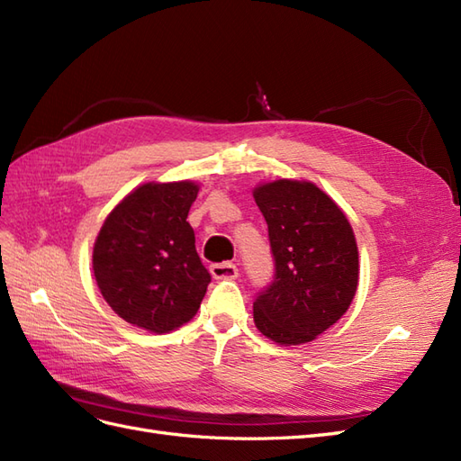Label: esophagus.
<instances>
[{"mask_svg": "<svg viewBox=\"0 0 461 461\" xmlns=\"http://www.w3.org/2000/svg\"><path fill=\"white\" fill-rule=\"evenodd\" d=\"M209 271H212V276L217 278V281H230V278L239 276V267L230 261L213 263L212 267H209Z\"/></svg>", "mask_w": 461, "mask_h": 461, "instance_id": "esophagus-1", "label": "esophagus"}]
</instances>
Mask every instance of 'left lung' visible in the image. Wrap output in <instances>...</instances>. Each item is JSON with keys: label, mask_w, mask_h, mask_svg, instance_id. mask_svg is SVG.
<instances>
[{"label": "left lung", "mask_w": 461, "mask_h": 461, "mask_svg": "<svg viewBox=\"0 0 461 461\" xmlns=\"http://www.w3.org/2000/svg\"><path fill=\"white\" fill-rule=\"evenodd\" d=\"M254 198L267 221L275 276L254 302V321L276 344L312 342L350 308L359 261L342 209L308 180L261 185Z\"/></svg>", "instance_id": "obj_1"}]
</instances>
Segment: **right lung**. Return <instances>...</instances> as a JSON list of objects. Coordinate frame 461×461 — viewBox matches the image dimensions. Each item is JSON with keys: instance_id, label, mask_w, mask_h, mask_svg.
<instances>
[{"instance_id": "1", "label": "right lung", "mask_w": 461, "mask_h": 461, "mask_svg": "<svg viewBox=\"0 0 461 461\" xmlns=\"http://www.w3.org/2000/svg\"><path fill=\"white\" fill-rule=\"evenodd\" d=\"M198 185L146 183L111 212L94 244L102 296L127 323L163 334L200 310L212 275L186 221Z\"/></svg>"}]
</instances>
